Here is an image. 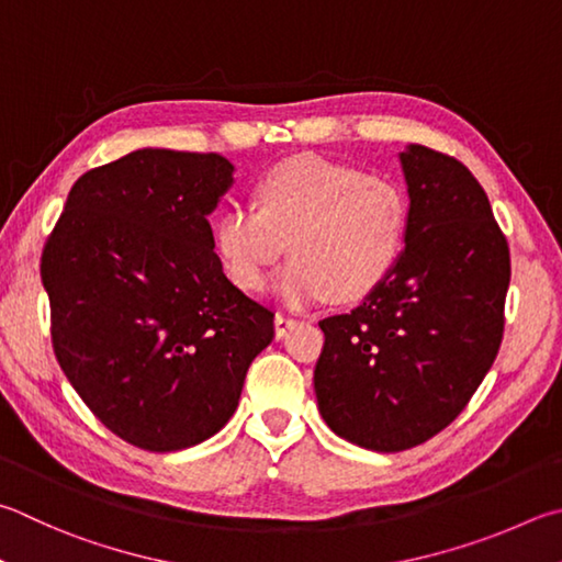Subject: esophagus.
<instances>
[{"mask_svg":"<svg viewBox=\"0 0 562 562\" xmlns=\"http://www.w3.org/2000/svg\"><path fill=\"white\" fill-rule=\"evenodd\" d=\"M294 326V319L292 316H288V314H274V336H278V339H282V336H288V331L292 329Z\"/></svg>","mask_w":562,"mask_h":562,"instance_id":"esophagus-1","label":"esophagus"}]
</instances>
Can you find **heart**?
Returning <instances> with one entry per match:
<instances>
[{
    "label": "heart",
    "instance_id": "heart-1",
    "mask_svg": "<svg viewBox=\"0 0 562 562\" xmlns=\"http://www.w3.org/2000/svg\"><path fill=\"white\" fill-rule=\"evenodd\" d=\"M255 206H228L213 223V246L240 290H262L284 250L294 258L274 280L300 307L331 294L356 302L393 270L407 236L401 187L324 157H290L255 187Z\"/></svg>",
    "mask_w": 562,
    "mask_h": 562
}]
</instances>
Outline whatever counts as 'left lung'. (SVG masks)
<instances>
[{"mask_svg":"<svg viewBox=\"0 0 562 562\" xmlns=\"http://www.w3.org/2000/svg\"><path fill=\"white\" fill-rule=\"evenodd\" d=\"M405 250L349 314L319 322V413L363 450L423 445L464 411L504 336L512 258L492 203L462 161L423 145L401 151Z\"/></svg>","mask_w":562,"mask_h":562,"instance_id":"8db88e82","label":"left lung"}]
</instances>
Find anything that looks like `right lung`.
I'll list each match as a JSON object with an SVG mask.
<instances>
[{
	"label": "right lung",
	"instance_id": "obj_1",
	"mask_svg": "<svg viewBox=\"0 0 562 562\" xmlns=\"http://www.w3.org/2000/svg\"><path fill=\"white\" fill-rule=\"evenodd\" d=\"M221 155L137 149L86 171L41 255L66 379L110 432L149 452L216 435L236 413L274 314L213 252L233 187Z\"/></svg>",
	"mask_w": 562,
	"mask_h": 562
}]
</instances>
